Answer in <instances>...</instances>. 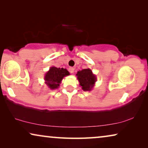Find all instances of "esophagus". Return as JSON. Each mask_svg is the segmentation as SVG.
<instances>
[{
  "instance_id": "34e87169",
  "label": "esophagus",
  "mask_w": 148,
  "mask_h": 148,
  "mask_svg": "<svg viewBox=\"0 0 148 148\" xmlns=\"http://www.w3.org/2000/svg\"><path fill=\"white\" fill-rule=\"evenodd\" d=\"M74 71H75V69L74 68H73V67H69V71L71 73H73Z\"/></svg>"
}]
</instances>
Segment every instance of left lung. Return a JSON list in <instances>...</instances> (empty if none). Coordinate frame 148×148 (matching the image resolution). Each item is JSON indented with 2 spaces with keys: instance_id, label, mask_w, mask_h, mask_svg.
I'll return each instance as SVG.
<instances>
[{
  "instance_id": "obj_1",
  "label": "left lung",
  "mask_w": 148,
  "mask_h": 148,
  "mask_svg": "<svg viewBox=\"0 0 148 148\" xmlns=\"http://www.w3.org/2000/svg\"><path fill=\"white\" fill-rule=\"evenodd\" d=\"M80 83V86L84 91H90L94 87L96 77L90 69H85L77 72L76 75Z\"/></svg>"
}]
</instances>
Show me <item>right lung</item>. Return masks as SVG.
Instances as JSON below:
<instances>
[{
  "mask_svg": "<svg viewBox=\"0 0 148 148\" xmlns=\"http://www.w3.org/2000/svg\"><path fill=\"white\" fill-rule=\"evenodd\" d=\"M69 75V73L66 69L56 68L52 66L50 69L49 71H48L46 74L44 79L48 87L52 90H54L60 86L62 78Z\"/></svg>",
  "mask_w": 148,
  "mask_h": 148,
  "instance_id": "right-lung-1",
  "label": "right lung"
}]
</instances>
